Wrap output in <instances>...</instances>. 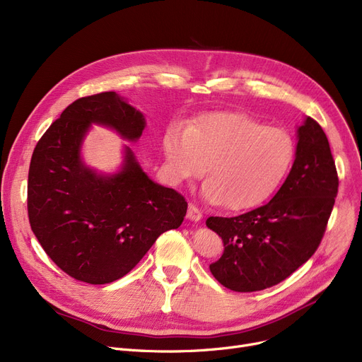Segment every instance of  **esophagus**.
<instances>
[{"label":"esophagus","mask_w":362,"mask_h":362,"mask_svg":"<svg viewBox=\"0 0 362 362\" xmlns=\"http://www.w3.org/2000/svg\"><path fill=\"white\" fill-rule=\"evenodd\" d=\"M186 217H187L189 220H192V221H198V220H201V217H202V213L198 210V208H197L194 204H189V206H187V214H186Z\"/></svg>","instance_id":"34e87169"}]
</instances>
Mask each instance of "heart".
Masks as SVG:
<instances>
[{"mask_svg":"<svg viewBox=\"0 0 362 362\" xmlns=\"http://www.w3.org/2000/svg\"><path fill=\"white\" fill-rule=\"evenodd\" d=\"M164 163L171 182L201 177V195L214 205L240 211L267 201L280 187L295 160V142L243 112H214L186 132L171 129L164 138Z\"/></svg>","mask_w":362,"mask_h":362,"instance_id":"1","label":"heart"}]
</instances>
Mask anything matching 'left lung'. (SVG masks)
<instances>
[{"mask_svg":"<svg viewBox=\"0 0 362 362\" xmlns=\"http://www.w3.org/2000/svg\"><path fill=\"white\" fill-rule=\"evenodd\" d=\"M296 135L291 173L269 204L230 218H206L224 245L210 272L227 289L274 286L313 257L326 232L339 187L329 139L311 117Z\"/></svg>","mask_w":362,"mask_h":362,"instance_id":"1","label":"left lung"}]
</instances>
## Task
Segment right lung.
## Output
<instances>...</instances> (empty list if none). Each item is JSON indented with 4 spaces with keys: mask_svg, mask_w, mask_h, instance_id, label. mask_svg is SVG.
Wrapping results in <instances>:
<instances>
[{
    "mask_svg": "<svg viewBox=\"0 0 362 362\" xmlns=\"http://www.w3.org/2000/svg\"><path fill=\"white\" fill-rule=\"evenodd\" d=\"M92 124L136 142L144 114L116 92L70 104L36 144L28 179L32 232L70 277L105 284L126 276L157 238L182 224L187 202L152 180L124 145L116 173H98L82 160Z\"/></svg>",
    "mask_w": 362,
    "mask_h": 362,
    "instance_id": "right-lung-1",
    "label": "right lung"
}]
</instances>
